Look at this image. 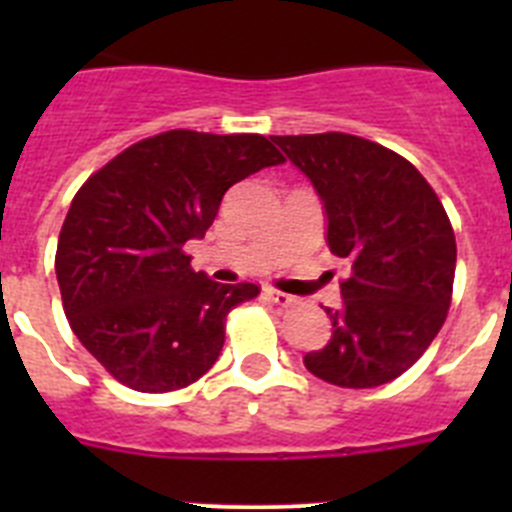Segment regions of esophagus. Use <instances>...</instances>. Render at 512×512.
Listing matches in <instances>:
<instances>
[{
	"label": "esophagus",
	"instance_id": "obj_1",
	"mask_svg": "<svg viewBox=\"0 0 512 512\" xmlns=\"http://www.w3.org/2000/svg\"><path fill=\"white\" fill-rule=\"evenodd\" d=\"M264 295H266V300L274 302V305H279V307H292V305H297V297L284 295V292H279V289L266 287V289H264Z\"/></svg>",
	"mask_w": 512,
	"mask_h": 512
}]
</instances>
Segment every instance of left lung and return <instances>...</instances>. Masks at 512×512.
<instances>
[{
  "label": "left lung",
  "instance_id": "8db88e82",
  "mask_svg": "<svg viewBox=\"0 0 512 512\" xmlns=\"http://www.w3.org/2000/svg\"><path fill=\"white\" fill-rule=\"evenodd\" d=\"M310 179L330 253L351 264L333 336L305 354L323 382L366 390L423 356L451 305L456 241L431 184L390 148L346 133L271 135Z\"/></svg>",
  "mask_w": 512,
  "mask_h": 512
}]
</instances>
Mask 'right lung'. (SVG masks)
<instances>
[{"mask_svg":"<svg viewBox=\"0 0 512 512\" xmlns=\"http://www.w3.org/2000/svg\"><path fill=\"white\" fill-rule=\"evenodd\" d=\"M282 161L264 135L169 130L76 192L58 235V287L71 330L117 382L182 390L215 364L228 312L259 287L212 282L182 246L205 238L233 184Z\"/></svg>","mask_w":512,"mask_h":512,"instance_id":"1","label":"right lung"}]
</instances>
